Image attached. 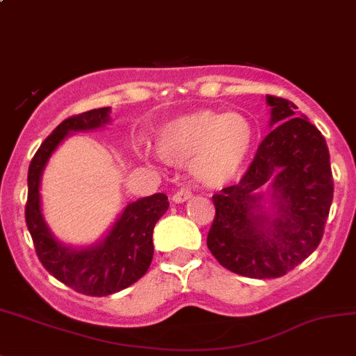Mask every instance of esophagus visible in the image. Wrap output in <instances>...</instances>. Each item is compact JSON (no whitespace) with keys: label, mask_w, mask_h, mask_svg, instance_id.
<instances>
[{"label":"esophagus","mask_w":356,"mask_h":356,"mask_svg":"<svg viewBox=\"0 0 356 356\" xmlns=\"http://www.w3.org/2000/svg\"><path fill=\"white\" fill-rule=\"evenodd\" d=\"M190 197H192V190L181 188V190H178V192L173 195V202L175 204H183V202H186Z\"/></svg>","instance_id":"1"}]
</instances>
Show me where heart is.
<instances>
[{"instance_id":"obj_1","label":"heart","mask_w":356,"mask_h":356,"mask_svg":"<svg viewBox=\"0 0 356 356\" xmlns=\"http://www.w3.org/2000/svg\"><path fill=\"white\" fill-rule=\"evenodd\" d=\"M255 131L240 113L200 109L171 120L157 134V151L168 163L188 164L202 185H225L241 171Z\"/></svg>"}]
</instances>
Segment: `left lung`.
I'll list each match as a JSON object with an SVG mask.
<instances>
[{
	"label": "left lung",
	"mask_w": 356,
	"mask_h": 356,
	"mask_svg": "<svg viewBox=\"0 0 356 356\" xmlns=\"http://www.w3.org/2000/svg\"><path fill=\"white\" fill-rule=\"evenodd\" d=\"M273 128L243 178L212 195L207 247L247 277H280L318 247L332 202L329 149L291 101L266 96Z\"/></svg>",
	"instance_id": "obj_1"
}]
</instances>
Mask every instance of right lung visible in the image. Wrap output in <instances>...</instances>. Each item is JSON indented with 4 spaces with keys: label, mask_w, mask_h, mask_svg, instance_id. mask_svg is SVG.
Here are the masks:
<instances>
[{
    "label": "right lung",
    "mask_w": 356,
    "mask_h": 356,
    "mask_svg": "<svg viewBox=\"0 0 356 356\" xmlns=\"http://www.w3.org/2000/svg\"><path fill=\"white\" fill-rule=\"evenodd\" d=\"M111 108H99L67 118L42 142L29 166V195L25 221L35 254L49 274L75 291L108 296L137 283L152 262V232L170 202L164 193H154L130 202L108 233L87 247L65 245L51 233L41 207V178L58 145L75 131H90L111 122Z\"/></svg>",
    "instance_id": "obj_1"
}]
</instances>
